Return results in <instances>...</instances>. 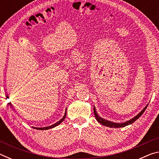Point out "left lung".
Instances as JSON below:
<instances>
[{
    "instance_id": "obj_1",
    "label": "left lung",
    "mask_w": 159,
    "mask_h": 159,
    "mask_svg": "<svg viewBox=\"0 0 159 159\" xmlns=\"http://www.w3.org/2000/svg\"><path fill=\"white\" fill-rule=\"evenodd\" d=\"M148 106L147 105L144 107V108L143 109V110H142V111H140L139 113V114L136 116H134L133 118H132V119L128 120V121H126L125 123H114V122H111V121H109V120H105L104 119V118H102L101 117H99L98 114H97V111L95 110V107H93V109H94V114H95V116L96 118V120H98V121L100 123V124L103 125H105V126H107V127H109V128H122V127H125V126L126 125H128L131 124V123H134V121L137 119H138V118L141 116L142 115V114L144 112L145 110H146L147 107Z\"/></svg>"
}]
</instances>
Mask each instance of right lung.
<instances>
[{
  "mask_svg": "<svg viewBox=\"0 0 159 159\" xmlns=\"http://www.w3.org/2000/svg\"><path fill=\"white\" fill-rule=\"evenodd\" d=\"M66 111H65V114H64V116H63V118H61V119L60 120H59L58 122H57L56 123H55V124H53L52 125H50V126H48V127H44V128H34L35 129H38V130H48V129H50V128H52L54 127H55V126H57L59 124H60V123L63 121V120H64V118H66Z\"/></svg>",
  "mask_w": 159,
  "mask_h": 159,
  "instance_id": "right-lung-1",
  "label": "right lung"
}]
</instances>
